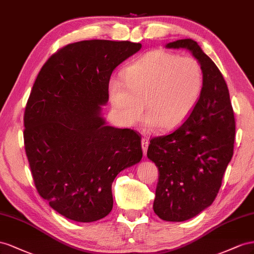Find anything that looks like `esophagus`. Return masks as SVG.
<instances>
[{
  "label": "esophagus",
  "mask_w": 254,
  "mask_h": 254,
  "mask_svg": "<svg viewBox=\"0 0 254 254\" xmlns=\"http://www.w3.org/2000/svg\"><path fill=\"white\" fill-rule=\"evenodd\" d=\"M148 146H149V141L146 138H142L141 139V148L143 151V155L147 154V150H148Z\"/></svg>",
  "instance_id": "esophagus-1"
}]
</instances>
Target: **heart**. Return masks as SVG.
I'll use <instances>...</instances> for the list:
<instances>
[{"label":"heart","instance_id":"obj_1","mask_svg":"<svg viewBox=\"0 0 254 254\" xmlns=\"http://www.w3.org/2000/svg\"><path fill=\"white\" fill-rule=\"evenodd\" d=\"M204 85L200 63L168 51L143 54L113 78L110 97L119 120L127 126L139 121L146 110L147 126L165 129L180 127L197 106Z\"/></svg>","mask_w":254,"mask_h":254}]
</instances>
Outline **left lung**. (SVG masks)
Listing matches in <instances>:
<instances>
[{
    "label": "left lung",
    "mask_w": 254,
    "mask_h": 254,
    "mask_svg": "<svg viewBox=\"0 0 254 254\" xmlns=\"http://www.w3.org/2000/svg\"><path fill=\"white\" fill-rule=\"evenodd\" d=\"M186 49L204 73L199 102L175 132L150 140L147 156L158 168L154 213L166 221H185L211 205L233 156L235 119L226 81L192 39L166 45Z\"/></svg>",
    "instance_id": "1"
}]
</instances>
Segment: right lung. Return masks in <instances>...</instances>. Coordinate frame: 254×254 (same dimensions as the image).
Segmentation results:
<instances>
[{
    "label": "right lung",
    "mask_w": 254,
    "mask_h": 254,
    "mask_svg": "<svg viewBox=\"0 0 254 254\" xmlns=\"http://www.w3.org/2000/svg\"><path fill=\"white\" fill-rule=\"evenodd\" d=\"M141 49L131 41L84 40L43 64L24 113V146L36 188L66 218L92 222L113 208L112 184L139 163L140 135L106 126L113 71Z\"/></svg>",
    "instance_id": "obj_1"
}]
</instances>
